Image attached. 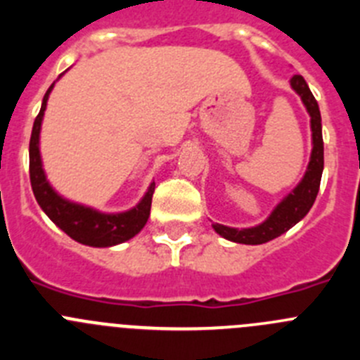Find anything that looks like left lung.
<instances>
[{
    "mask_svg": "<svg viewBox=\"0 0 360 360\" xmlns=\"http://www.w3.org/2000/svg\"><path fill=\"white\" fill-rule=\"evenodd\" d=\"M290 84L301 98H303L304 106H307L308 113L311 117V141H314V149H311V158L308 164V171L304 178L301 180L294 193L287 196L279 203L274 212L270 214L266 221L262 225L252 229H238L225 227V225H214V231L219 236L227 238L231 241L245 245H259L266 243V241L274 240V238L281 236L283 232H287L288 229L294 227L299 219H303L311 209L314 202L317 198L321 186V176H323L324 167V146H323V129H321V111L319 104H317L316 97L311 95L310 88H308L307 81L301 75H294L290 79Z\"/></svg>",
    "mask_w": 360,
    "mask_h": 360,
    "instance_id": "left-lung-1",
    "label": "left lung"
}]
</instances>
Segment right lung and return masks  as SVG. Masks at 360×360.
Wrapping results in <instances>:
<instances>
[{"mask_svg": "<svg viewBox=\"0 0 360 360\" xmlns=\"http://www.w3.org/2000/svg\"><path fill=\"white\" fill-rule=\"evenodd\" d=\"M52 88L53 86H50L49 91L44 94L41 111L34 120V128H32L30 135V184L34 196H36L41 209L46 212V216L57 227L63 229L72 240L82 245H90V247H111V245L122 243V241L139 234L148 221L155 184L149 187L142 202L135 209L128 212H120V214H101L90 207H82L77 203L66 202L57 195L44 178L39 157L41 120H43L44 108H46V101H49Z\"/></svg>", "mask_w": 360, "mask_h": 360, "instance_id": "1", "label": "right lung"}]
</instances>
